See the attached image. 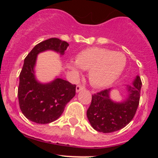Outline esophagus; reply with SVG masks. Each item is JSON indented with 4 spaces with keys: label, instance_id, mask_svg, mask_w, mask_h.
<instances>
[{
    "label": "esophagus",
    "instance_id": "esophagus-1",
    "mask_svg": "<svg viewBox=\"0 0 158 158\" xmlns=\"http://www.w3.org/2000/svg\"><path fill=\"white\" fill-rule=\"evenodd\" d=\"M84 89H85V87H84L83 85H77V87H76L77 93L80 92L81 90H83Z\"/></svg>",
    "mask_w": 158,
    "mask_h": 158
}]
</instances>
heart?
Wrapping results in <instances>:
<instances>
[{
    "mask_svg": "<svg viewBox=\"0 0 158 158\" xmlns=\"http://www.w3.org/2000/svg\"><path fill=\"white\" fill-rule=\"evenodd\" d=\"M123 54L101 47H89L76 55V62L67 65L73 73L78 75L81 68L89 69V79L92 85L97 88L108 86L120 76L126 65Z\"/></svg>",
    "mask_w": 158,
    "mask_h": 158,
    "instance_id": "obj_1",
    "label": "heart"
}]
</instances>
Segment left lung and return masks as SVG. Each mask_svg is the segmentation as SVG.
<instances>
[{
    "instance_id": "8db88e82",
    "label": "left lung",
    "mask_w": 158,
    "mask_h": 158,
    "mask_svg": "<svg viewBox=\"0 0 158 158\" xmlns=\"http://www.w3.org/2000/svg\"><path fill=\"white\" fill-rule=\"evenodd\" d=\"M142 81L137 76L133 86H128L129 96L123 103H114L109 98L110 89H104L92 96L87 111L89 121L96 131L111 133L126 127L135 116L140 100Z\"/></svg>"
}]
</instances>
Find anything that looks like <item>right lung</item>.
<instances>
[{
	"instance_id": "obj_1",
	"label": "right lung",
	"mask_w": 158,
	"mask_h": 158,
	"mask_svg": "<svg viewBox=\"0 0 158 158\" xmlns=\"http://www.w3.org/2000/svg\"><path fill=\"white\" fill-rule=\"evenodd\" d=\"M68 46L65 41L51 38L37 44L25 58L19 73L18 100L23 115L32 122L46 124L55 121L61 116L67 103L76 94V85L61 78L43 85L35 80L34 75L39 53L52 50L64 54Z\"/></svg>"
}]
</instances>
